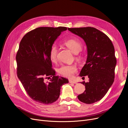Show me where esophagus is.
Returning a JSON list of instances; mask_svg holds the SVG:
<instances>
[{
    "instance_id": "34e87169",
    "label": "esophagus",
    "mask_w": 128,
    "mask_h": 128,
    "mask_svg": "<svg viewBox=\"0 0 128 128\" xmlns=\"http://www.w3.org/2000/svg\"><path fill=\"white\" fill-rule=\"evenodd\" d=\"M69 82L70 83H73V84H76V82L74 81V80H69Z\"/></svg>"
}]
</instances>
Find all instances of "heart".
<instances>
[{"mask_svg": "<svg viewBox=\"0 0 128 128\" xmlns=\"http://www.w3.org/2000/svg\"><path fill=\"white\" fill-rule=\"evenodd\" d=\"M64 44L75 54L78 53L82 48V42L76 38H71L66 40ZM58 48L55 45H53L50 50L49 56L50 60L54 62L57 60ZM58 73L64 77L72 78L77 73V68L75 65H63L58 69Z\"/></svg>", "mask_w": 128, "mask_h": 128, "instance_id": "1", "label": "heart"}]
</instances>
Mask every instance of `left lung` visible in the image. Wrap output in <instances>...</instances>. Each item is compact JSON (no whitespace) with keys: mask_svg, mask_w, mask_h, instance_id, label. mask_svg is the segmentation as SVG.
<instances>
[{"mask_svg":"<svg viewBox=\"0 0 128 128\" xmlns=\"http://www.w3.org/2000/svg\"><path fill=\"white\" fill-rule=\"evenodd\" d=\"M68 30L81 37L87 47V60L80 76L87 75L90 82H81L85 90L77 98L85 104H93L104 97L114 82L116 60L114 45L106 34L95 28H68Z\"/></svg>","mask_w":128,"mask_h":128,"instance_id":"obj_1","label":"left lung"}]
</instances>
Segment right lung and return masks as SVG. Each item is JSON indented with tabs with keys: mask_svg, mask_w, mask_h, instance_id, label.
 Instances as JSON below:
<instances>
[{
	"mask_svg": "<svg viewBox=\"0 0 128 128\" xmlns=\"http://www.w3.org/2000/svg\"><path fill=\"white\" fill-rule=\"evenodd\" d=\"M64 26L39 27L22 38L16 54V74L29 96L42 104H51L59 98L60 88L68 79L55 75L49 52ZM52 77L50 78L49 77ZM50 78L47 83L45 80Z\"/></svg>",
	"mask_w": 128,
	"mask_h": 128,
	"instance_id": "add662e5",
	"label": "right lung"
}]
</instances>
